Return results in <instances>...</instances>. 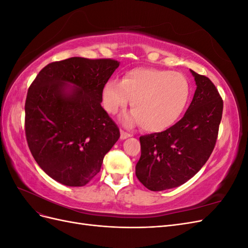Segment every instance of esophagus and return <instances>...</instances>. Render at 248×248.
Here are the masks:
<instances>
[{
    "label": "esophagus",
    "instance_id": "obj_1",
    "mask_svg": "<svg viewBox=\"0 0 248 248\" xmlns=\"http://www.w3.org/2000/svg\"><path fill=\"white\" fill-rule=\"evenodd\" d=\"M131 137V134L129 132H126L124 130H121V136H120V138H121V140H125L127 138Z\"/></svg>",
    "mask_w": 248,
    "mask_h": 248
}]
</instances>
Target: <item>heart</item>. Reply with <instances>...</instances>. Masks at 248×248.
Returning a JSON list of instances; mask_svg holds the SVG:
<instances>
[{
    "mask_svg": "<svg viewBox=\"0 0 248 248\" xmlns=\"http://www.w3.org/2000/svg\"><path fill=\"white\" fill-rule=\"evenodd\" d=\"M189 97L190 84L184 74L155 68H134L121 81L108 79L102 89V103L108 114L124 108L129 98L133 111L125 121L138 122L150 132H161L175 125Z\"/></svg>",
    "mask_w": 248,
    "mask_h": 248,
    "instance_id": "1",
    "label": "heart"
}]
</instances>
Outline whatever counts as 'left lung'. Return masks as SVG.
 <instances>
[{
  "label": "left lung",
  "mask_w": 248,
  "mask_h": 248,
  "mask_svg": "<svg viewBox=\"0 0 248 248\" xmlns=\"http://www.w3.org/2000/svg\"><path fill=\"white\" fill-rule=\"evenodd\" d=\"M197 84L184 117L162 132L141 136L136 175L146 188L161 191L188 181L215 147L223 101L213 82L190 70Z\"/></svg>",
  "instance_id": "1"
}]
</instances>
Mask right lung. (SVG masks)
I'll return each mask as SVG.
<instances>
[{"mask_svg": "<svg viewBox=\"0 0 248 248\" xmlns=\"http://www.w3.org/2000/svg\"><path fill=\"white\" fill-rule=\"evenodd\" d=\"M119 62L73 57L46 65L30 86L25 132L34 159L67 186H84L98 174L120 130L101 107L102 89ZM66 83L74 88L66 91Z\"/></svg>", "mask_w": 248, "mask_h": 248, "instance_id": "add662e5", "label": "right lung"}]
</instances>
